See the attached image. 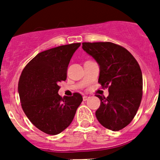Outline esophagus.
I'll list each match as a JSON object with an SVG mask.
<instances>
[{
	"label": "esophagus",
	"instance_id": "1",
	"mask_svg": "<svg viewBox=\"0 0 160 160\" xmlns=\"http://www.w3.org/2000/svg\"><path fill=\"white\" fill-rule=\"evenodd\" d=\"M88 99H89V97H88V96H83V101H86L87 100H88Z\"/></svg>",
	"mask_w": 160,
	"mask_h": 160
}]
</instances>
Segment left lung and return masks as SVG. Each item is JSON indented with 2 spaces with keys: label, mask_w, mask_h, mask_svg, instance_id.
I'll return each instance as SVG.
<instances>
[{
  "label": "left lung",
  "mask_w": 160,
  "mask_h": 160,
  "mask_svg": "<svg viewBox=\"0 0 160 160\" xmlns=\"http://www.w3.org/2000/svg\"><path fill=\"white\" fill-rule=\"evenodd\" d=\"M83 49L100 67L98 83L108 88L105 98L97 95L101 105L98 122L106 128L119 131L134 118L142 97V74L134 56L122 46L109 42H83Z\"/></svg>",
  "instance_id": "1"
}]
</instances>
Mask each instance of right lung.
<instances>
[{"mask_svg": "<svg viewBox=\"0 0 160 160\" xmlns=\"http://www.w3.org/2000/svg\"><path fill=\"white\" fill-rule=\"evenodd\" d=\"M80 43L58 46L38 53L25 66L18 81L22 107L30 122L42 132L57 135L72 122L81 94L61 98L59 83L67 79V67Z\"/></svg>", "mask_w": 160, "mask_h": 160, "instance_id": "obj_1", "label": "right lung"}]
</instances>
